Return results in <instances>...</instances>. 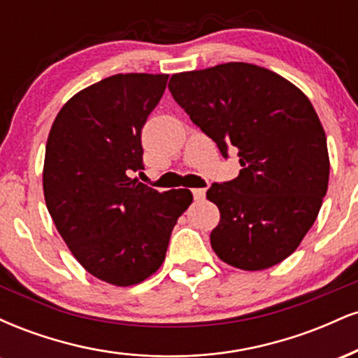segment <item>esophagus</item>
<instances>
[{
  "instance_id": "1",
  "label": "esophagus",
  "mask_w": 358,
  "mask_h": 358,
  "mask_svg": "<svg viewBox=\"0 0 358 358\" xmlns=\"http://www.w3.org/2000/svg\"><path fill=\"white\" fill-rule=\"evenodd\" d=\"M192 193H193V199L195 200L205 199V188H195V190H192Z\"/></svg>"
}]
</instances>
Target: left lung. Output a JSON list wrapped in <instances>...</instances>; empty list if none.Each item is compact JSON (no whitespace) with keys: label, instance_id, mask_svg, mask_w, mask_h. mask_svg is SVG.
Instances as JSON below:
<instances>
[{"label":"left lung","instance_id":"8db88e82","mask_svg":"<svg viewBox=\"0 0 358 358\" xmlns=\"http://www.w3.org/2000/svg\"><path fill=\"white\" fill-rule=\"evenodd\" d=\"M168 89L225 158L231 146L239 151V176L207 190L220 210L213 252L244 271L285 261L315 224L330 176L310 99L276 72L244 62L173 73Z\"/></svg>","mask_w":358,"mask_h":358}]
</instances>
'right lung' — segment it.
<instances>
[{
  "label": "right lung",
  "instance_id": "add662e5",
  "mask_svg": "<svg viewBox=\"0 0 358 358\" xmlns=\"http://www.w3.org/2000/svg\"><path fill=\"white\" fill-rule=\"evenodd\" d=\"M166 73H117L82 89L57 114L45 148L43 195L57 231L87 273L133 286L159 269L187 188L159 193L131 178L141 131Z\"/></svg>",
  "mask_w": 358,
  "mask_h": 358
}]
</instances>
